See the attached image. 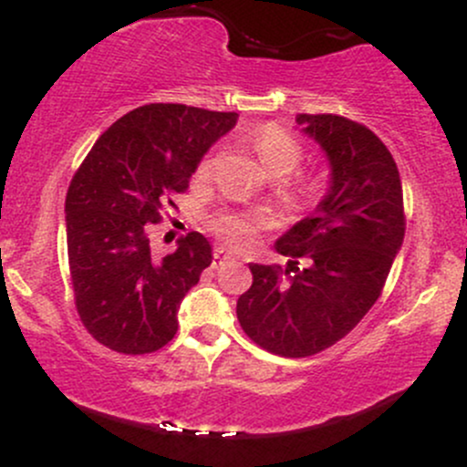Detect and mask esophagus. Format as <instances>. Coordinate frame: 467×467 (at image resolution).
<instances>
[{"mask_svg": "<svg viewBox=\"0 0 467 467\" xmlns=\"http://www.w3.org/2000/svg\"><path fill=\"white\" fill-rule=\"evenodd\" d=\"M233 259V254L226 248H215V254H213V267H222L223 264Z\"/></svg>", "mask_w": 467, "mask_h": 467, "instance_id": "esophagus-1", "label": "esophagus"}]
</instances>
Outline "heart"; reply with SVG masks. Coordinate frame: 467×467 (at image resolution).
Masks as SVG:
<instances>
[{
  "mask_svg": "<svg viewBox=\"0 0 467 467\" xmlns=\"http://www.w3.org/2000/svg\"><path fill=\"white\" fill-rule=\"evenodd\" d=\"M252 149H254L261 169L270 180H285L298 169L303 160L298 142L281 127H264L261 131H256L252 138ZM211 166L213 155H206L200 164V173H208ZM309 192H312V186L303 184L294 189L292 195L294 200H307ZM265 223L267 217L264 213H217L211 219V226L215 228V233L222 234L233 245L250 244Z\"/></svg>",
  "mask_w": 467,
  "mask_h": 467,
  "instance_id": "b5f03b06",
  "label": "heart"
}]
</instances>
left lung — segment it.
Masks as SVG:
<instances>
[{
	"label": "left lung",
	"mask_w": 467,
	"mask_h": 467,
	"mask_svg": "<svg viewBox=\"0 0 467 467\" xmlns=\"http://www.w3.org/2000/svg\"><path fill=\"white\" fill-rule=\"evenodd\" d=\"M296 122L329 160V189L309 217L275 248L287 267L252 264V285L237 301L250 340L285 358L336 345L382 294L404 241L398 164L371 130L334 114Z\"/></svg>",
	"instance_id": "obj_1"
}]
</instances>
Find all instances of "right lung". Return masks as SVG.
I'll list each match as a JSON object with an SVG mask.
<instances>
[{
    "label": "right lung",
    "instance_id": "obj_1",
    "mask_svg": "<svg viewBox=\"0 0 467 467\" xmlns=\"http://www.w3.org/2000/svg\"><path fill=\"white\" fill-rule=\"evenodd\" d=\"M237 118L175 103L138 107L96 140L74 173L66 197L74 303L107 349L142 356L173 340L182 298L211 265L213 248L189 233L160 259L149 228Z\"/></svg>",
    "mask_w": 467,
    "mask_h": 467
}]
</instances>
